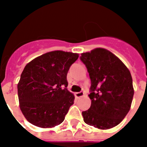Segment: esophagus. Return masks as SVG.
I'll return each instance as SVG.
<instances>
[{
    "label": "esophagus",
    "mask_w": 147,
    "mask_h": 147,
    "mask_svg": "<svg viewBox=\"0 0 147 147\" xmlns=\"http://www.w3.org/2000/svg\"><path fill=\"white\" fill-rule=\"evenodd\" d=\"M75 95L77 98H80V97H82L84 96V93L82 92V91L81 92H77V93H75Z\"/></svg>",
    "instance_id": "esophagus-1"
}]
</instances>
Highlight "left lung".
Here are the masks:
<instances>
[{
  "instance_id": "8db88e82",
  "label": "left lung",
  "mask_w": 147,
  "mask_h": 147,
  "mask_svg": "<svg viewBox=\"0 0 147 147\" xmlns=\"http://www.w3.org/2000/svg\"><path fill=\"white\" fill-rule=\"evenodd\" d=\"M91 81V105L82 112L86 124L100 130L110 129L121 123L131 107L134 89L131 72L109 51L96 48L82 53Z\"/></svg>"
}]
</instances>
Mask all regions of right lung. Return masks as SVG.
I'll use <instances>...</instances> for the list:
<instances>
[{"label":"right lung","mask_w":147,"mask_h":147,"mask_svg":"<svg viewBox=\"0 0 147 147\" xmlns=\"http://www.w3.org/2000/svg\"><path fill=\"white\" fill-rule=\"evenodd\" d=\"M77 53L53 51L27 64L17 84L20 107L26 120L42 128L61 124L75 96L67 90V75Z\"/></svg>","instance_id":"1"}]
</instances>
